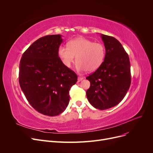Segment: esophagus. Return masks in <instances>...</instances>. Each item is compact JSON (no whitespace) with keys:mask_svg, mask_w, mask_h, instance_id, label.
<instances>
[{"mask_svg":"<svg viewBox=\"0 0 153 153\" xmlns=\"http://www.w3.org/2000/svg\"><path fill=\"white\" fill-rule=\"evenodd\" d=\"M83 79H84L83 77H79L77 79V81H78V82H80V81H81Z\"/></svg>","mask_w":153,"mask_h":153,"instance_id":"34e87169","label":"esophagus"}]
</instances>
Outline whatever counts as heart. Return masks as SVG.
<instances>
[{"mask_svg": "<svg viewBox=\"0 0 153 153\" xmlns=\"http://www.w3.org/2000/svg\"><path fill=\"white\" fill-rule=\"evenodd\" d=\"M68 46H61L58 49L59 57L66 68L71 67L76 56L78 71L93 72L102 65L105 57V48L103 44L85 38L79 37L71 40Z\"/></svg>", "mask_w": 153, "mask_h": 153, "instance_id": "b5f03b06", "label": "heart"}]
</instances>
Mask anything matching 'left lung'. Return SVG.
Instances as JSON below:
<instances>
[{
    "label": "left lung",
    "mask_w": 153,
    "mask_h": 153,
    "mask_svg": "<svg viewBox=\"0 0 153 153\" xmlns=\"http://www.w3.org/2000/svg\"><path fill=\"white\" fill-rule=\"evenodd\" d=\"M101 37L105 57L102 65L86 77L91 82L86 95L94 107L106 110L118 105L129 89L130 62L128 54L116 38L103 34Z\"/></svg>",
    "instance_id": "1"
}]
</instances>
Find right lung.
<instances>
[{"label":"right lung","mask_w":153,"mask_h":153,"mask_svg":"<svg viewBox=\"0 0 153 153\" xmlns=\"http://www.w3.org/2000/svg\"><path fill=\"white\" fill-rule=\"evenodd\" d=\"M60 35L38 39L23 53L19 64V84L30 103L39 113L54 117L69 102V91L77 81L75 72L64 66L58 56Z\"/></svg>","instance_id":"obj_1"}]
</instances>
